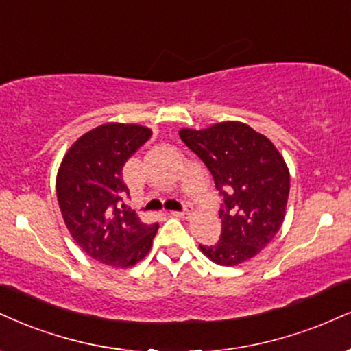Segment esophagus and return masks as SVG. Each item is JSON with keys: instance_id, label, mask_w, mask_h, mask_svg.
<instances>
[{"instance_id": "obj_1", "label": "esophagus", "mask_w": 351, "mask_h": 351, "mask_svg": "<svg viewBox=\"0 0 351 351\" xmlns=\"http://www.w3.org/2000/svg\"><path fill=\"white\" fill-rule=\"evenodd\" d=\"M173 216L175 217H183V219H186V217H189V209H183V210H173Z\"/></svg>"}]
</instances>
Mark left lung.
Instances as JSON below:
<instances>
[{"mask_svg": "<svg viewBox=\"0 0 351 351\" xmlns=\"http://www.w3.org/2000/svg\"><path fill=\"white\" fill-rule=\"evenodd\" d=\"M180 137L204 162L223 196L222 234L199 245L214 263L234 267L253 258L280 230L289 196V170L263 134L239 121L181 129Z\"/></svg>", "mask_w": 351, "mask_h": 351, "instance_id": "left-lung-1", "label": "left lung"}]
</instances>
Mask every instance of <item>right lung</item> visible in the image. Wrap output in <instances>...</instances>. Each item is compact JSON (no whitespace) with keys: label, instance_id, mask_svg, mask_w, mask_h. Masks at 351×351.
Instances as JSON below:
<instances>
[{"label":"right lung","instance_id":"add662e5","mask_svg":"<svg viewBox=\"0 0 351 351\" xmlns=\"http://www.w3.org/2000/svg\"><path fill=\"white\" fill-rule=\"evenodd\" d=\"M152 137L138 124L108 122L83 134L63 157L57 173V199L63 221L88 256L114 268L145 258L158 223H143L124 204L122 180L128 160Z\"/></svg>","mask_w":351,"mask_h":351}]
</instances>
